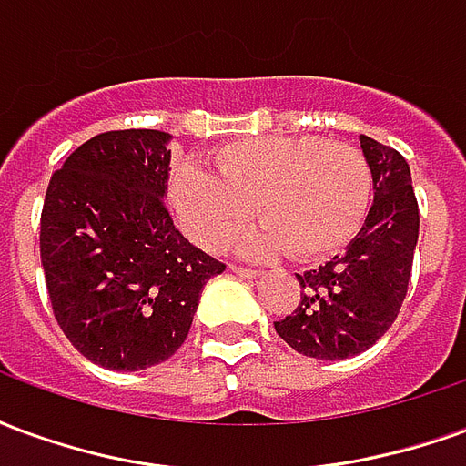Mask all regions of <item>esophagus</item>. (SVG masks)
I'll return each instance as SVG.
<instances>
[{"instance_id":"1","label":"esophagus","mask_w":466,"mask_h":466,"mask_svg":"<svg viewBox=\"0 0 466 466\" xmlns=\"http://www.w3.org/2000/svg\"><path fill=\"white\" fill-rule=\"evenodd\" d=\"M229 269H232L234 274H239V277H247V279H257V277L262 274L259 269H249V267H242V264H232Z\"/></svg>"}]
</instances>
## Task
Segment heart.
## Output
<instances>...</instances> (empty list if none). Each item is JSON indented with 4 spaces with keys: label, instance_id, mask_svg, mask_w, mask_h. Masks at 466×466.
Masks as SVG:
<instances>
[{
    "label": "heart",
    "instance_id": "heart-1",
    "mask_svg": "<svg viewBox=\"0 0 466 466\" xmlns=\"http://www.w3.org/2000/svg\"><path fill=\"white\" fill-rule=\"evenodd\" d=\"M209 174H172L174 212L194 242L219 252L257 217L244 252H287L299 262L334 254L360 232L371 202V167L354 144L314 134H267L217 147Z\"/></svg>",
    "mask_w": 466,
    "mask_h": 466
}]
</instances>
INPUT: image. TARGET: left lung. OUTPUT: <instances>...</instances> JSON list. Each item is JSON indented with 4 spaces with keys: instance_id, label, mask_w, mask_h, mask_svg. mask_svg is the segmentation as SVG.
Listing matches in <instances>:
<instances>
[{
    "instance_id": "1",
    "label": "left lung",
    "mask_w": 466,
    "mask_h": 466,
    "mask_svg": "<svg viewBox=\"0 0 466 466\" xmlns=\"http://www.w3.org/2000/svg\"><path fill=\"white\" fill-rule=\"evenodd\" d=\"M361 152L374 182L367 219L347 252L297 274L299 304L274 322L284 342L314 360H347L370 350L394 324L410 287L420 237L410 164L371 137H361Z\"/></svg>"
}]
</instances>
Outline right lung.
Wrapping results in <instances>:
<instances>
[{
	"mask_svg": "<svg viewBox=\"0 0 466 466\" xmlns=\"http://www.w3.org/2000/svg\"><path fill=\"white\" fill-rule=\"evenodd\" d=\"M169 134L102 132L46 187L39 254L56 324L99 367L169 360L189 334L207 279L224 264L174 227L164 192Z\"/></svg>",
	"mask_w": 466,
	"mask_h": 466,
	"instance_id": "add662e5",
	"label": "right lung"
}]
</instances>
